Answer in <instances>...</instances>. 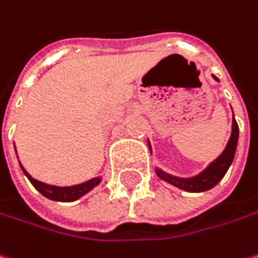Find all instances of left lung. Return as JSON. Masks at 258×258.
<instances>
[{
	"mask_svg": "<svg viewBox=\"0 0 258 258\" xmlns=\"http://www.w3.org/2000/svg\"><path fill=\"white\" fill-rule=\"evenodd\" d=\"M212 78L215 81H218V78L215 75H212ZM219 82V81H218ZM237 143H238V124L234 118V114H232V127H231V137L224 151L219 154L218 157L215 160L208 164L207 167L199 172L195 176H189V177H180V176H174V174L167 173L162 170L160 167H154V172L156 174L170 185L176 186L182 190H186V192H205V190H209L212 189L214 186H217L219 183V180L225 176L227 170L230 169L231 163L234 160V156H235V150H237ZM149 149H150L151 153V144L149 141Z\"/></svg>",
	"mask_w": 258,
	"mask_h": 258,
	"instance_id": "obj_1",
	"label": "left lung"
}]
</instances>
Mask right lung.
<instances>
[{"mask_svg": "<svg viewBox=\"0 0 258 258\" xmlns=\"http://www.w3.org/2000/svg\"><path fill=\"white\" fill-rule=\"evenodd\" d=\"M20 166H21V170L27 176L28 180L31 182V185L34 186L41 195L46 196L50 201H56V202H73V201H78L79 198H82L88 192H91L95 186H98L102 182V176H96V177H92V179H89L86 182H82V183H78V185H47V183H43V182H40L37 179L31 177V174L28 173L27 170L23 167L21 163H20Z\"/></svg>", "mask_w": 258, "mask_h": 258, "instance_id": "1", "label": "right lung"}]
</instances>
